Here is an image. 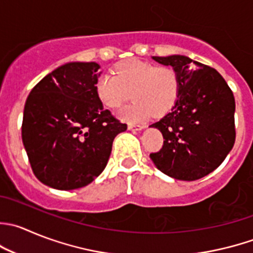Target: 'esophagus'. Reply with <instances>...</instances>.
Instances as JSON below:
<instances>
[{"mask_svg":"<svg viewBox=\"0 0 253 253\" xmlns=\"http://www.w3.org/2000/svg\"><path fill=\"white\" fill-rule=\"evenodd\" d=\"M128 129H129V131H141V129H143V126H141V125L129 124L128 125Z\"/></svg>","mask_w":253,"mask_h":253,"instance_id":"1","label":"esophagus"}]
</instances>
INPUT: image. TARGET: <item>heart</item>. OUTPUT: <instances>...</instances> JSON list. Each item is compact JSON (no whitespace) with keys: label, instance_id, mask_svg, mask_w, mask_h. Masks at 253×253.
<instances>
[{"label":"heart","instance_id":"1","mask_svg":"<svg viewBox=\"0 0 253 253\" xmlns=\"http://www.w3.org/2000/svg\"><path fill=\"white\" fill-rule=\"evenodd\" d=\"M100 101L110 109L134 99L129 106L119 112L122 119L141 121L154 114L162 116L175 104L180 90V80L175 69L167 65L156 67L152 63L131 59L119 63L115 75L102 74L95 85Z\"/></svg>","mask_w":253,"mask_h":253}]
</instances>
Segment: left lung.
I'll use <instances>...</instances> for the list:
<instances>
[{"label":"left lung","mask_w":253,"mask_h":253,"mask_svg":"<svg viewBox=\"0 0 253 253\" xmlns=\"http://www.w3.org/2000/svg\"><path fill=\"white\" fill-rule=\"evenodd\" d=\"M153 59L175 69L180 90L170 111L151 125L164 141L161 151L149 157L167 175L197 180L216 169L234 147V94L214 68L184 55Z\"/></svg>","instance_id":"left-lung-1"}]
</instances>
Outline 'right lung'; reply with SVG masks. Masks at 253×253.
Here are the masks:
<instances>
[{
	"label": "right lung",
	"instance_id": "1",
	"mask_svg": "<svg viewBox=\"0 0 253 253\" xmlns=\"http://www.w3.org/2000/svg\"><path fill=\"white\" fill-rule=\"evenodd\" d=\"M100 65L68 63L29 92L22 141L34 175L59 190L83 188L106 167L115 137L126 131L96 95Z\"/></svg>",
	"mask_w": 253,
	"mask_h": 253
}]
</instances>
